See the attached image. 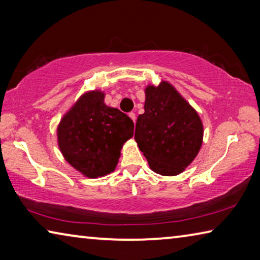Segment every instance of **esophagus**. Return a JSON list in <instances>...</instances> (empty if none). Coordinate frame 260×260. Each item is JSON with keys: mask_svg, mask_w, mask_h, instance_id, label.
<instances>
[{"mask_svg": "<svg viewBox=\"0 0 260 260\" xmlns=\"http://www.w3.org/2000/svg\"><path fill=\"white\" fill-rule=\"evenodd\" d=\"M128 116H129L131 119L134 121V124H135V121H136V116H135V113H134V112H131V113L128 114Z\"/></svg>", "mask_w": 260, "mask_h": 260, "instance_id": "esophagus-1", "label": "esophagus"}]
</instances>
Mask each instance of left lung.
<instances>
[{
    "label": "left lung",
    "instance_id": "left-lung-1",
    "mask_svg": "<svg viewBox=\"0 0 260 260\" xmlns=\"http://www.w3.org/2000/svg\"><path fill=\"white\" fill-rule=\"evenodd\" d=\"M134 139L150 169L178 175L195 159L203 142V124L190 104L167 81L146 88L144 113Z\"/></svg>",
    "mask_w": 260,
    "mask_h": 260
}]
</instances>
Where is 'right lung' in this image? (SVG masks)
Wrapping results in <instances>:
<instances>
[{
    "label": "right lung",
    "instance_id": "1",
    "mask_svg": "<svg viewBox=\"0 0 260 260\" xmlns=\"http://www.w3.org/2000/svg\"><path fill=\"white\" fill-rule=\"evenodd\" d=\"M134 134L133 120L104 103L100 90L83 94L60 120L58 147L70 165L88 178L111 173L120 150Z\"/></svg>",
    "mask_w": 260,
    "mask_h": 260
}]
</instances>
